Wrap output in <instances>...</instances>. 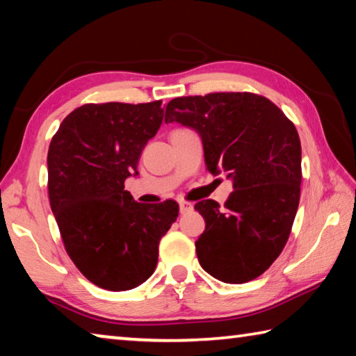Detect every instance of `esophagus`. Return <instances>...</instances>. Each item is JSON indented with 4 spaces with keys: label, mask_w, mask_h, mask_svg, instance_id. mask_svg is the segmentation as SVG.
<instances>
[{
    "label": "esophagus",
    "mask_w": 356,
    "mask_h": 356,
    "mask_svg": "<svg viewBox=\"0 0 356 356\" xmlns=\"http://www.w3.org/2000/svg\"><path fill=\"white\" fill-rule=\"evenodd\" d=\"M179 209H180V213H185V212H188V210H191L193 206H191L190 202H186V201H180L179 202Z\"/></svg>",
    "instance_id": "obj_1"
}]
</instances>
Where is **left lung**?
Here are the masks:
<instances>
[{
  "mask_svg": "<svg viewBox=\"0 0 356 356\" xmlns=\"http://www.w3.org/2000/svg\"><path fill=\"white\" fill-rule=\"evenodd\" d=\"M165 122L196 130L207 170L232 179L225 207L213 200L195 206L206 220L196 240L201 267L227 284L261 276L281 254L297 215L301 144L295 125L273 102L251 92L172 99Z\"/></svg>",
  "mask_w": 356,
  "mask_h": 356,
  "instance_id": "obj_1",
  "label": "left lung"
}]
</instances>
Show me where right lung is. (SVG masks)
<instances>
[{"label": "right lung", "mask_w": 356, "mask_h": 356, "mask_svg": "<svg viewBox=\"0 0 356 356\" xmlns=\"http://www.w3.org/2000/svg\"><path fill=\"white\" fill-rule=\"evenodd\" d=\"M163 120L161 100L88 104L65 118L48 149V197L72 262L106 291L152 276L176 201L141 204L124 190Z\"/></svg>", "instance_id": "add662e5"}]
</instances>
